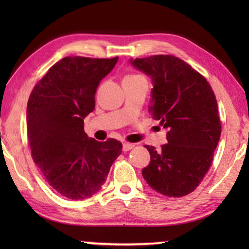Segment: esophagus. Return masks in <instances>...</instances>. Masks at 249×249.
Here are the masks:
<instances>
[{
  "mask_svg": "<svg viewBox=\"0 0 249 249\" xmlns=\"http://www.w3.org/2000/svg\"><path fill=\"white\" fill-rule=\"evenodd\" d=\"M135 147L134 144H130V142H124V145H122V149H124V152H128L130 151Z\"/></svg>",
  "mask_w": 249,
  "mask_h": 249,
  "instance_id": "1",
  "label": "esophagus"
}]
</instances>
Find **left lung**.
<instances>
[{"mask_svg":"<svg viewBox=\"0 0 249 249\" xmlns=\"http://www.w3.org/2000/svg\"><path fill=\"white\" fill-rule=\"evenodd\" d=\"M130 63L151 77L148 111L168 130V144L160 151L145 145L151 162L142 175L162 195H188L210 169L220 141L215 95L202 74L176 56L153 55Z\"/></svg>","mask_w":249,"mask_h":249,"instance_id":"left-lung-1","label":"left lung"}]
</instances>
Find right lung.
<instances>
[{"mask_svg": "<svg viewBox=\"0 0 249 249\" xmlns=\"http://www.w3.org/2000/svg\"><path fill=\"white\" fill-rule=\"evenodd\" d=\"M118 59L63 57L29 96L27 132L33 160L50 186L69 199L96 194L121 154L120 142H97L84 131V119L95 108L98 85Z\"/></svg>", "mask_w": 249, "mask_h": 249, "instance_id": "1", "label": "right lung"}]
</instances>
